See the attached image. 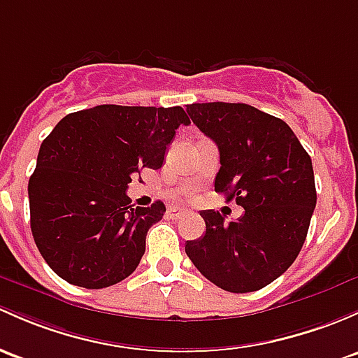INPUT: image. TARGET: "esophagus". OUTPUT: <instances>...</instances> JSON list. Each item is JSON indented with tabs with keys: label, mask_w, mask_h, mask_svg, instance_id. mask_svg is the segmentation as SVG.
<instances>
[{
	"label": "esophagus",
	"mask_w": 358,
	"mask_h": 358,
	"mask_svg": "<svg viewBox=\"0 0 358 358\" xmlns=\"http://www.w3.org/2000/svg\"><path fill=\"white\" fill-rule=\"evenodd\" d=\"M187 214L185 209H180V208H169L168 209V217L169 220H180Z\"/></svg>",
	"instance_id": "34e87169"
}]
</instances>
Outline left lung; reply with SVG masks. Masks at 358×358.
<instances>
[{"instance_id": "8db88e82", "label": "left lung", "mask_w": 358, "mask_h": 358, "mask_svg": "<svg viewBox=\"0 0 358 358\" xmlns=\"http://www.w3.org/2000/svg\"><path fill=\"white\" fill-rule=\"evenodd\" d=\"M187 113L220 149L214 190L245 209L229 223L217 210H202L206 233L187 242V255L227 292L264 288L306 242L317 201L310 156L283 120L248 104L195 103Z\"/></svg>"}]
</instances>
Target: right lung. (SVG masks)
Wrapping results in <instances>:
<instances>
[{
  "label": "right lung",
  "instance_id": "1",
  "mask_svg": "<svg viewBox=\"0 0 358 358\" xmlns=\"http://www.w3.org/2000/svg\"><path fill=\"white\" fill-rule=\"evenodd\" d=\"M180 125H190L180 106L101 104L66 115L44 138L29 180L30 229L59 278L99 289L137 269L166 208H134L127 189L142 168L163 166Z\"/></svg>",
  "mask_w": 358,
  "mask_h": 358
}]
</instances>
